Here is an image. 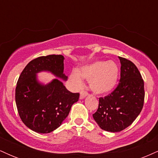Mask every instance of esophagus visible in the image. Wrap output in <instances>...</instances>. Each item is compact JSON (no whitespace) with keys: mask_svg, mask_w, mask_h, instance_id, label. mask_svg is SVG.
Returning <instances> with one entry per match:
<instances>
[{"mask_svg":"<svg viewBox=\"0 0 158 158\" xmlns=\"http://www.w3.org/2000/svg\"><path fill=\"white\" fill-rule=\"evenodd\" d=\"M88 93L87 91H85V90H81V93H80V99H82L83 98H85L86 96H88Z\"/></svg>","mask_w":158,"mask_h":158,"instance_id":"esophagus-1","label":"esophagus"}]
</instances>
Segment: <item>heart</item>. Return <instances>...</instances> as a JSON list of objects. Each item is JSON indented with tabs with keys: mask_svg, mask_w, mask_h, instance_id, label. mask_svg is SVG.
Returning a JSON list of instances; mask_svg holds the SVG:
<instances>
[{
	"mask_svg": "<svg viewBox=\"0 0 158 158\" xmlns=\"http://www.w3.org/2000/svg\"><path fill=\"white\" fill-rule=\"evenodd\" d=\"M119 68L114 61H97L78 71L72 72L70 78L76 85H82V77L90 81V86L94 93L102 94L111 90L118 79Z\"/></svg>",
	"mask_w": 158,
	"mask_h": 158,
	"instance_id": "1",
	"label": "heart"
}]
</instances>
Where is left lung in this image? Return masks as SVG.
<instances>
[{
	"label": "left lung",
	"instance_id": "1",
	"mask_svg": "<svg viewBox=\"0 0 158 158\" xmlns=\"http://www.w3.org/2000/svg\"><path fill=\"white\" fill-rule=\"evenodd\" d=\"M120 60V79L111 93L99 98L94 119L103 130L123 131L131 124L143 109L144 81L136 65L125 58Z\"/></svg>",
	"mask_w": 158,
	"mask_h": 158
}]
</instances>
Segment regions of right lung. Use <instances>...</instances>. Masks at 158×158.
Wrapping results in <instances>:
<instances>
[{
  "instance_id": "obj_1",
  "label": "right lung",
  "mask_w": 158,
  "mask_h": 158,
  "mask_svg": "<svg viewBox=\"0 0 158 158\" xmlns=\"http://www.w3.org/2000/svg\"><path fill=\"white\" fill-rule=\"evenodd\" d=\"M64 56L48 55L36 58L27 64L17 82L15 102L22 122L38 133H50L61 126L72 105L79 100V93H72L59 79L47 85L39 84L35 74L50 71L66 80Z\"/></svg>"
}]
</instances>
